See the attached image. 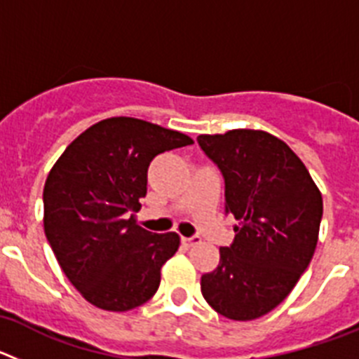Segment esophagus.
Listing matches in <instances>:
<instances>
[{
    "label": "esophagus",
    "instance_id": "esophagus-1",
    "mask_svg": "<svg viewBox=\"0 0 359 359\" xmlns=\"http://www.w3.org/2000/svg\"><path fill=\"white\" fill-rule=\"evenodd\" d=\"M182 243L185 248H192V246H196V244L201 243V237L199 236H192V237H182Z\"/></svg>",
    "mask_w": 359,
    "mask_h": 359
}]
</instances>
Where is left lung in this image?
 <instances>
[{"instance_id": "obj_1", "label": "left lung", "mask_w": 359, "mask_h": 359, "mask_svg": "<svg viewBox=\"0 0 359 359\" xmlns=\"http://www.w3.org/2000/svg\"><path fill=\"white\" fill-rule=\"evenodd\" d=\"M224 177V212L239 221L214 271L201 277L212 309L255 320L291 293L309 266L323 203L300 158L277 136L253 129L198 136Z\"/></svg>"}]
</instances>
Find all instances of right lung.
<instances>
[{
	"label": "right lung",
	"instance_id": "1",
	"mask_svg": "<svg viewBox=\"0 0 359 359\" xmlns=\"http://www.w3.org/2000/svg\"><path fill=\"white\" fill-rule=\"evenodd\" d=\"M192 144L183 133L115 116L66 147L44 183V233L68 280L93 306L129 311L158 291L180 236L136 224L152 158Z\"/></svg>",
	"mask_w": 359,
	"mask_h": 359
}]
</instances>
